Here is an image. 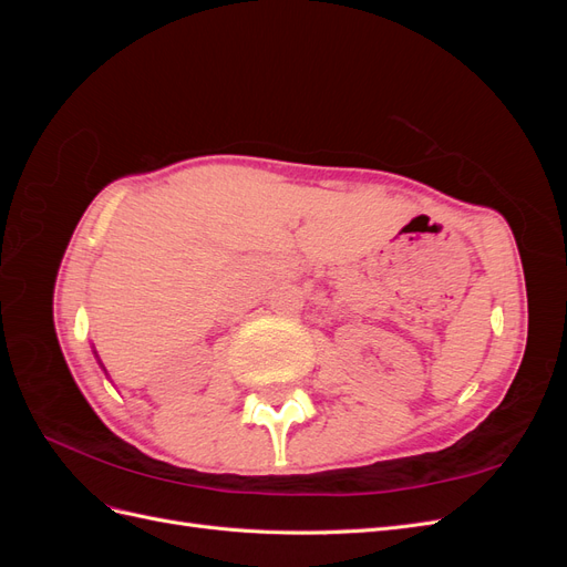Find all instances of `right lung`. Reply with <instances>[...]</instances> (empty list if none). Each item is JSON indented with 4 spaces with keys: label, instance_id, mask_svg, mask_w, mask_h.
Segmentation results:
<instances>
[{
    "label": "right lung",
    "instance_id": "obj_1",
    "mask_svg": "<svg viewBox=\"0 0 567 567\" xmlns=\"http://www.w3.org/2000/svg\"><path fill=\"white\" fill-rule=\"evenodd\" d=\"M94 357H96V359H99V354H96V350H94ZM99 364H101V359H99ZM101 369H104V364H101ZM104 371H106V369H104Z\"/></svg>",
    "mask_w": 567,
    "mask_h": 567
}]
</instances>
